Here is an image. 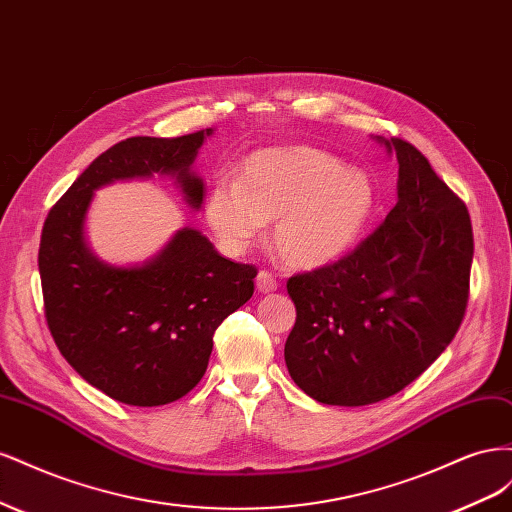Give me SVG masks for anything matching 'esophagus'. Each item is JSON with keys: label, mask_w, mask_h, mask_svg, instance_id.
Returning a JSON list of instances; mask_svg holds the SVG:
<instances>
[{"label": "esophagus", "mask_w": 512, "mask_h": 512, "mask_svg": "<svg viewBox=\"0 0 512 512\" xmlns=\"http://www.w3.org/2000/svg\"><path fill=\"white\" fill-rule=\"evenodd\" d=\"M256 288H258L262 294L277 290L275 277H273L269 271H258V275H256Z\"/></svg>", "instance_id": "34e87169"}]
</instances>
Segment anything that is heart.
Returning a JSON list of instances; mask_svg holds the SVG:
<instances>
[{"label": "heart", "mask_w": 512, "mask_h": 512, "mask_svg": "<svg viewBox=\"0 0 512 512\" xmlns=\"http://www.w3.org/2000/svg\"><path fill=\"white\" fill-rule=\"evenodd\" d=\"M376 207V185L331 153L269 147L241 162L237 183H213L205 215L215 237L235 254L245 252L273 220L277 256L294 269H320L359 243Z\"/></svg>", "instance_id": "heart-1"}]
</instances>
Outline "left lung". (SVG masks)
<instances>
[{
	"instance_id": "8db88e82",
	"label": "left lung",
	"mask_w": 512,
	"mask_h": 512,
	"mask_svg": "<svg viewBox=\"0 0 512 512\" xmlns=\"http://www.w3.org/2000/svg\"><path fill=\"white\" fill-rule=\"evenodd\" d=\"M376 141L399 162L397 205L350 254L286 284L297 307L286 367L329 406H367L406 389L453 342L470 297L466 205L414 145Z\"/></svg>"
}]
</instances>
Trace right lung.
Here are the masks:
<instances>
[{"label": "right lung", "mask_w": 512, "mask_h": 512, "mask_svg": "<svg viewBox=\"0 0 512 512\" xmlns=\"http://www.w3.org/2000/svg\"><path fill=\"white\" fill-rule=\"evenodd\" d=\"M211 134L126 138L83 170L44 222L46 324L76 374L121 404L151 408L188 395L205 376L215 329L252 299L258 271L220 256L196 228L177 230L145 265H108L85 241L87 209L102 185L153 175L173 177L200 209L205 183L192 164Z\"/></svg>", "instance_id": "right-lung-1"}]
</instances>
